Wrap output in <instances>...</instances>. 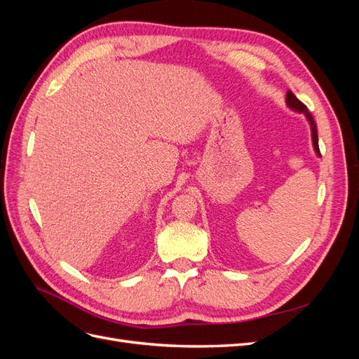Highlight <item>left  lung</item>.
Listing matches in <instances>:
<instances>
[{"mask_svg": "<svg viewBox=\"0 0 359 359\" xmlns=\"http://www.w3.org/2000/svg\"><path fill=\"white\" fill-rule=\"evenodd\" d=\"M286 104L289 109H292L293 112H298L302 114L304 116L307 118V121L310 124V130H311V142H313V148H314V153H316L318 157H320V151H319V140H318V128H316V123H314V119L311 116V114L309 112V109L306 106H304L295 95H293L290 91H287L286 94Z\"/></svg>", "mask_w": 359, "mask_h": 359, "instance_id": "left-lung-1", "label": "left lung"}]
</instances>
